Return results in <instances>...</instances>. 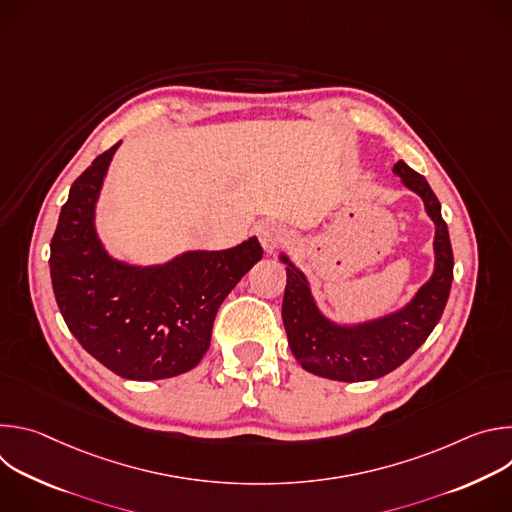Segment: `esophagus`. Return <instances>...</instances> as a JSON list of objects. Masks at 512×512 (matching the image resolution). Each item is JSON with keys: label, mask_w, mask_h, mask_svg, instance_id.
Segmentation results:
<instances>
[{"label": "esophagus", "mask_w": 512, "mask_h": 512, "mask_svg": "<svg viewBox=\"0 0 512 512\" xmlns=\"http://www.w3.org/2000/svg\"><path fill=\"white\" fill-rule=\"evenodd\" d=\"M257 237H259V243L265 249V253H273L285 241V229L275 221H267V223L259 225Z\"/></svg>", "instance_id": "obj_1"}]
</instances>
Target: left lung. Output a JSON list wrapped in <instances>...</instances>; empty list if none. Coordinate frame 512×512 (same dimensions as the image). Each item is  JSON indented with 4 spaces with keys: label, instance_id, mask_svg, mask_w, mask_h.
<instances>
[{
    "label": "left lung",
    "instance_id": "left-lung-1",
    "mask_svg": "<svg viewBox=\"0 0 512 512\" xmlns=\"http://www.w3.org/2000/svg\"><path fill=\"white\" fill-rule=\"evenodd\" d=\"M393 172L423 200L425 212L435 225L433 273L403 308L367 322L338 324L320 312L308 277L285 253L279 255L287 265L281 306L287 342L298 362L312 375L344 383L385 377L427 340L444 314L454 279V255L440 200L427 180L403 160L393 166Z\"/></svg>",
    "mask_w": 512,
    "mask_h": 512
}]
</instances>
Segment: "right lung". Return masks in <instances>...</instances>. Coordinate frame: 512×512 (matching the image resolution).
<instances>
[{"label":"right lung","mask_w":512,"mask_h":512,"mask_svg":"<svg viewBox=\"0 0 512 512\" xmlns=\"http://www.w3.org/2000/svg\"><path fill=\"white\" fill-rule=\"evenodd\" d=\"M121 141L70 186L50 243L60 314L81 346L115 375L158 381L194 369L214 316L263 257L257 237L223 251H186L160 265H131L103 247L97 200Z\"/></svg>","instance_id":"obj_1"}]
</instances>
